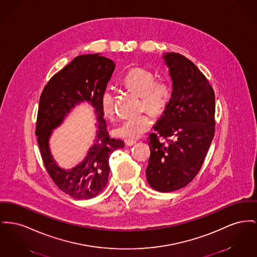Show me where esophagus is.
I'll return each mask as SVG.
<instances>
[{
  "label": "esophagus",
  "instance_id": "34e87169",
  "mask_svg": "<svg viewBox=\"0 0 257 257\" xmlns=\"http://www.w3.org/2000/svg\"><path fill=\"white\" fill-rule=\"evenodd\" d=\"M124 142H125V145H126L127 147H132V146H134L137 143L135 140H125Z\"/></svg>",
  "mask_w": 257,
  "mask_h": 257
}]
</instances>
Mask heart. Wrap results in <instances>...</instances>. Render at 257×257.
Returning <instances> with one entry per match:
<instances>
[{
    "label": "heart",
    "instance_id": "1",
    "mask_svg": "<svg viewBox=\"0 0 257 257\" xmlns=\"http://www.w3.org/2000/svg\"><path fill=\"white\" fill-rule=\"evenodd\" d=\"M124 85L142 98V108L151 113L160 115L170 106L174 91L172 84L166 79H154L151 71L144 68H133L123 77ZM101 106L107 118L115 117L113 94L108 89L101 97ZM153 119L150 113H143L136 117L122 121L113 129L114 136L123 139H137L143 136L150 128Z\"/></svg>",
    "mask_w": 257,
    "mask_h": 257
}]
</instances>
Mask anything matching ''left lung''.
Returning a JSON list of instances; mask_svg holds the SVG:
<instances>
[{
  "label": "left lung",
  "mask_w": 257,
  "mask_h": 257,
  "mask_svg": "<svg viewBox=\"0 0 257 257\" xmlns=\"http://www.w3.org/2000/svg\"><path fill=\"white\" fill-rule=\"evenodd\" d=\"M173 81V100L149 138L147 180L160 192L181 189L199 173L215 130V97L207 77L180 53L163 56Z\"/></svg>",
  "instance_id": "obj_1"
}]
</instances>
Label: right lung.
Returning a JSON list of instances; mask_svg holds the SVG:
<instances>
[{
    "mask_svg": "<svg viewBox=\"0 0 257 257\" xmlns=\"http://www.w3.org/2000/svg\"><path fill=\"white\" fill-rule=\"evenodd\" d=\"M112 61L99 54L79 55L47 82L40 97L36 135L46 172L63 192L76 199H91L103 191L108 181L109 155L124 147V142L107 133L101 97L114 71ZM86 100L95 108L98 130L94 145L86 159L72 170H63L53 160L48 139L57 126L80 101Z\"/></svg>",
    "mask_w": 257,
    "mask_h": 257,
    "instance_id": "add662e5",
    "label": "right lung"
}]
</instances>
